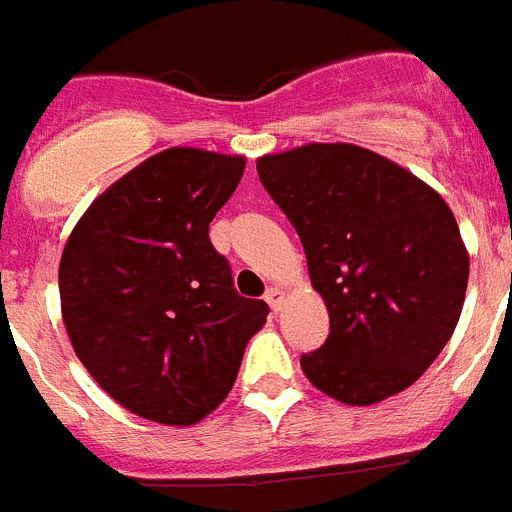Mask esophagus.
Segmentation results:
<instances>
[{"instance_id": "34e87169", "label": "esophagus", "mask_w": 512, "mask_h": 512, "mask_svg": "<svg viewBox=\"0 0 512 512\" xmlns=\"http://www.w3.org/2000/svg\"><path fill=\"white\" fill-rule=\"evenodd\" d=\"M267 304H269V309H272V312H280L282 304H285V293H282L280 288H269Z\"/></svg>"}]
</instances>
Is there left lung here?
Here are the masks:
<instances>
[{"label": "left lung", "mask_w": 512, "mask_h": 512, "mask_svg": "<svg viewBox=\"0 0 512 512\" xmlns=\"http://www.w3.org/2000/svg\"><path fill=\"white\" fill-rule=\"evenodd\" d=\"M296 227L327 341L301 357L314 388L351 407L410 388L455 333L470 259L447 200L367 147L309 142L256 161Z\"/></svg>", "instance_id": "left-lung-1"}]
</instances>
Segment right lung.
<instances>
[{
  "label": "right lung",
  "instance_id": "obj_1",
  "mask_svg": "<svg viewBox=\"0 0 512 512\" xmlns=\"http://www.w3.org/2000/svg\"><path fill=\"white\" fill-rule=\"evenodd\" d=\"M243 171V155L169 147L97 195L68 235L57 272L65 333L97 386L140 418L211 415L267 322L269 306L237 296L208 240Z\"/></svg>",
  "mask_w": 512,
  "mask_h": 512
}]
</instances>
